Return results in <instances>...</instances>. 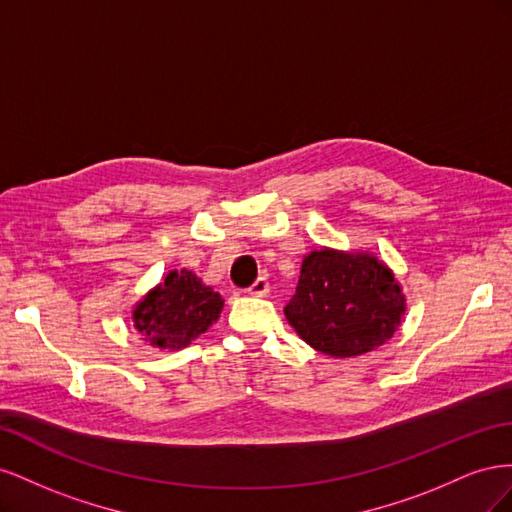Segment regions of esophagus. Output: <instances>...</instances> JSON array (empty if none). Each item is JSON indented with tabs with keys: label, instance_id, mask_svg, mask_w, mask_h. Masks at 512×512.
<instances>
[{
	"label": "esophagus",
	"instance_id": "34e87169",
	"mask_svg": "<svg viewBox=\"0 0 512 512\" xmlns=\"http://www.w3.org/2000/svg\"><path fill=\"white\" fill-rule=\"evenodd\" d=\"M247 294H252V297H267L269 294L267 277H258V280L250 288H247Z\"/></svg>",
	"mask_w": 512,
	"mask_h": 512
}]
</instances>
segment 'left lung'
I'll use <instances>...</instances> for the list:
<instances>
[{
	"label": "left lung",
	"mask_w": 512,
	"mask_h": 512,
	"mask_svg": "<svg viewBox=\"0 0 512 512\" xmlns=\"http://www.w3.org/2000/svg\"><path fill=\"white\" fill-rule=\"evenodd\" d=\"M406 309L401 284L376 254L318 247L303 256L297 292L284 314L314 350L352 359L389 342Z\"/></svg>",
	"instance_id": "obj_1"
}]
</instances>
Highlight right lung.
<instances>
[{"mask_svg": "<svg viewBox=\"0 0 512 512\" xmlns=\"http://www.w3.org/2000/svg\"><path fill=\"white\" fill-rule=\"evenodd\" d=\"M224 299L190 269L168 271L132 309L136 333L151 348L175 352L220 318Z\"/></svg>", "mask_w": 512, "mask_h": 512, "instance_id": "obj_1", "label": "right lung"}]
</instances>
